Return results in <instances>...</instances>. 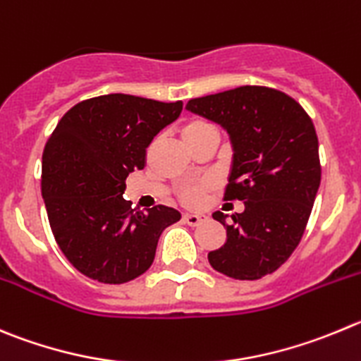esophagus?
<instances>
[{"label": "esophagus", "instance_id": "1", "mask_svg": "<svg viewBox=\"0 0 361 361\" xmlns=\"http://www.w3.org/2000/svg\"><path fill=\"white\" fill-rule=\"evenodd\" d=\"M204 215H197V214H183V222L188 224V226H200L201 222L204 221Z\"/></svg>", "mask_w": 361, "mask_h": 361}]
</instances>
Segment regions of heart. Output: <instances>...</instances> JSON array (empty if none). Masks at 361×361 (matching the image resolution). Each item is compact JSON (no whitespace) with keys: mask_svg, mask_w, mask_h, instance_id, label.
Instances as JSON below:
<instances>
[{"mask_svg":"<svg viewBox=\"0 0 361 361\" xmlns=\"http://www.w3.org/2000/svg\"><path fill=\"white\" fill-rule=\"evenodd\" d=\"M208 131H217L215 130L214 124H210L208 121L203 119H190L183 124L181 128V135H183V139H194V137H200V135L208 133ZM204 192H207V185L204 183H192L187 185L181 192V201H183L187 207H197L201 204L204 197Z\"/></svg>","mask_w":361,"mask_h":361,"instance_id":"obj_1","label":"heart"}]
</instances>
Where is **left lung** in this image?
Masks as SVG:
<instances>
[{
    "instance_id": "obj_1",
    "label": "left lung",
    "mask_w": 361,
    "mask_h": 361,
    "mask_svg": "<svg viewBox=\"0 0 361 361\" xmlns=\"http://www.w3.org/2000/svg\"><path fill=\"white\" fill-rule=\"evenodd\" d=\"M187 110L230 133L233 164L224 200L245 207L231 222L215 212L226 242L208 252V262L230 278H264L288 260L308 224L321 185L315 126L294 97L258 85L196 97Z\"/></svg>"
}]
</instances>
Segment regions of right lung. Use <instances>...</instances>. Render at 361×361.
Returning <instances> with one entry per match:
<instances>
[{"mask_svg": "<svg viewBox=\"0 0 361 361\" xmlns=\"http://www.w3.org/2000/svg\"><path fill=\"white\" fill-rule=\"evenodd\" d=\"M183 103L106 94L74 104L42 153V197L56 244L76 271L109 285L151 267L158 238L181 219L174 208L147 212L123 197L128 174L146 165L154 135Z\"/></svg>", "mask_w": 361, "mask_h": 361, "instance_id": "obj_1", "label": "right lung"}]
</instances>
